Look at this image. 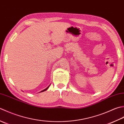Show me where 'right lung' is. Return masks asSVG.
Here are the masks:
<instances>
[{"instance_id":"add662e5","label":"right lung","mask_w":124,"mask_h":124,"mask_svg":"<svg viewBox=\"0 0 124 124\" xmlns=\"http://www.w3.org/2000/svg\"><path fill=\"white\" fill-rule=\"evenodd\" d=\"M50 85H49V86H50ZM49 86H48L46 88V89H45L44 90H42V91H41V92H44V91H45V90H46L47 89H48V88H49Z\"/></svg>"}]
</instances>
